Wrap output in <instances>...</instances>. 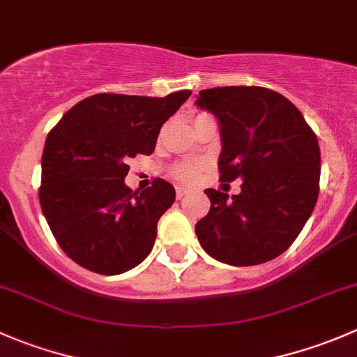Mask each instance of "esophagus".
Returning a JSON list of instances; mask_svg holds the SVG:
<instances>
[{
	"label": "esophagus",
	"instance_id": "34e87169",
	"mask_svg": "<svg viewBox=\"0 0 357 357\" xmlns=\"http://www.w3.org/2000/svg\"><path fill=\"white\" fill-rule=\"evenodd\" d=\"M188 193H190V190H186L185 186H178V188H176V197H178V200L185 199V197L188 195Z\"/></svg>",
	"mask_w": 357,
	"mask_h": 357
}]
</instances>
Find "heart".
I'll return each mask as SVG.
<instances>
[{"label": "heart", "instance_id": "1", "mask_svg": "<svg viewBox=\"0 0 357 357\" xmlns=\"http://www.w3.org/2000/svg\"><path fill=\"white\" fill-rule=\"evenodd\" d=\"M199 172H200V167L197 164H192V162H183V164H178L174 169H172V176L181 183L197 181Z\"/></svg>", "mask_w": 357, "mask_h": 357}]
</instances>
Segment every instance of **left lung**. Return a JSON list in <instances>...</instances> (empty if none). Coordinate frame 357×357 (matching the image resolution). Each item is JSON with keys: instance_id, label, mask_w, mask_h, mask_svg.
<instances>
[{"instance_id": "8db88e82", "label": "left lung", "mask_w": 357, "mask_h": 357, "mask_svg": "<svg viewBox=\"0 0 357 357\" xmlns=\"http://www.w3.org/2000/svg\"><path fill=\"white\" fill-rule=\"evenodd\" d=\"M197 105L219 121V181H243L231 199L205 190L211 211L195 226L202 248L231 266L278 257L318 200V138L290 100L261 86L202 89Z\"/></svg>"}]
</instances>
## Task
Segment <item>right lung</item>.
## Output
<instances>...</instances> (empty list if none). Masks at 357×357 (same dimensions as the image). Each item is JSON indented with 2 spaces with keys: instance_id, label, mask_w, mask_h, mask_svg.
I'll use <instances>...</instances> for the list:
<instances>
[{
  "instance_id": "1",
  "label": "right lung",
  "mask_w": 357,
  "mask_h": 357,
  "mask_svg": "<svg viewBox=\"0 0 357 357\" xmlns=\"http://www.w3.org/2000/svg\"><path fill=\"white\" fill-rule=\"evenodd\" d=\"M190 95L100 93L75 103L50 131L39 202L55 240L79 266L121 275L152 252L174 186L157 178L145 192H132L124 183L128 162L155 150L162 124Z\"/></svg>"
}]
</instances>
